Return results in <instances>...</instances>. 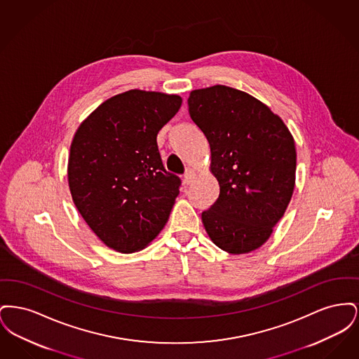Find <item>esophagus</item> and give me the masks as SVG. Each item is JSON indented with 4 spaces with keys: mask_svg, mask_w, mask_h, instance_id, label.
Returning a JSON list of instances; mask_svg holds the SVG:
<instances>
[{
    "mask_svg": "<svg viewBox=\"0 0 359 359\" xmlns=\"http://www.w3.org/2000/svg\"><path fill=\"white\" fill-rule=\"evenodd\" d=\"M194 177H195V172H194V170L187 168V170H186V173H184V177H183V183H184L186 186L191 184V183H192V180H194Z\"/></svg>",
    "mask_w": 359,
    "mask_h": 359,
    "instance_id": "esophagus-1",
    "label": "esophagus"
}]
</instances>
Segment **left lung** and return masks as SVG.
Listing matches in <instances>:
<instances>
[{
	"instance_id": "left-lung-1",
	"label": "left lung",
	"mask_w": 359,
	"mask_h": 359,
	"mask_svg": "<svg viewBox=\"0 0 359 359\" xmlns=\"http://www.w3.org/2000/svg\"><path fill=\"white\" fill-rule=\"evenodd\" d=\"M188 111L210 144V171L219 183L217 202L202 212L205 231L230 255L253 252L269 239L293 194L290 129L266 104L227 86L191 91Z\"/></svg>"
}]
</instances>
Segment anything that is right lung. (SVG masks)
<instances>
[{
	"label": "right lung",
	"instance_id": "right-lung-1",
	"mask_svg": "<svg viewBox=\"0 0 359 359\" xmlns=\"http://www.w3.org/2000/svg\"><path fill=\"white\" fill-rule=\"evenodd\" d=\"M180 106L175 94L129 90L101 103L72 138V201L110 249H144L170 218L182 182L165 171L157 133Z\"/></svg>",
	"mask_w": 359,
	"mask_h": 359
}]
</instances>
